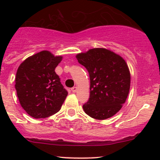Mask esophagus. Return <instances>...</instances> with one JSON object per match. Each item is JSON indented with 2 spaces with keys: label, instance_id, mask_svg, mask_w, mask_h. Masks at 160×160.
Here are the masks:
<instances>
[{
  "label": "esophagus",
  "instance_id": "34e87169",
  "mask_svg": "<svg viewBox=\"0 0 160 160\" xmlns=\"http://www.w3.org/2000/svg\"><path fill=\"white\" fill-rule=\"evenodd\" d=\"M71 90H72V91L73 92V93H75V92L77 91V87H73V88H72V89H71Z\"/></svg>",
  "mask_w": 160,
  "mask_h": 160
}]
</instances>
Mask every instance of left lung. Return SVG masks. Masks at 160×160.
Wrapping results in <instances>:
<instances>
[{
    "label": "left lung",
    "mask_w": 160,
    "mask_h": 160,
    "mask_svg": "<svg viewBox=\"0 0 160 160\" xmlns=\"http://www.w3.org/2000/svg\"><path fill=\"white\" fill-rule=\"evenodd\" d=\"M76 57L90 76V98L83 105L85 113L98 120L112 117L129 93L130 72L125 59L103 48L91 49Z\"/></svg>",
    "instance_id": "obj_1"
}]
</instances>
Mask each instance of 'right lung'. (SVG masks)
I'll use <instances>...</instances> for the list:
<instances>
[{
	"label": "right lung",
	"mask_w": 160,
	"mask_h": 160,
	"mask_svg": "<svg viewBox=\"0 0 160 160\" xmlns=\"http://www.w3.org/2000/svg\"><path fill=\"white\" fill-rule=\"evenodd\" d=\"M62 59L44 50L19 66L15 89L21 105L32 118H45L60 110L68 94L55 72Z\"/></svg>",
	"instance_id": "add662e5"
}]
</instances>
